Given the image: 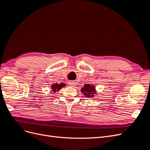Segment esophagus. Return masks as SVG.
Listing matches in <instances>:
<instances>
[{
	"instance_id": "obj_1",
	"label": "esophagus",
	"mask_w": 150,
	"mask_h": 150,
	"mask_svg": "<svg viewBox=\"0 0 150 150\" xmlns=\"http://www.w3.org/2000/svg\"><path fill=\"white\" fill-rule=\"evenodd\" d=\"M69 84L70 86H71V87H74V86H76V83H74V82H69Z\"/></svg>"
}]
</instances>
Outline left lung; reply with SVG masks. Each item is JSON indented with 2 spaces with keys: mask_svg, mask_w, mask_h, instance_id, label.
<instances>
[{
  "mask_svg": "<svg viewBox=\"0 0 150 150\" xmlns=\"http://www.w3.org/2000/svg\"><path fill=\"white\" fill-rule=\"evenodd\" d=\"M95 88L93 85L90 84H85L83 88H81V93L83 94V95H85L86 97L91 98L94 96L95 93Z\"/></svg>",
  "mask_w": 150,
  "mask_h": 150,
  "instance_id": "obj_1",
  "label": "left lung"
}]
</instances>
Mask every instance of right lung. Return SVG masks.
<instances>
[{"label":"right lung","instance_id":"obj_1","mask_svg":"<svg viewBox=\"0 0 150 150\" xmlns=\"http://www.w3.org/2000/svg\"><path fill=\"white\" fill-rule=\"evenodd\" d=\"M66 86V84L64 83H61V84H57V83H54L52 85V92L55 93L58 91L61 90V89L63 87Z\"/></svg>","mask_w":150,"mask_h":150}]
</instances>
